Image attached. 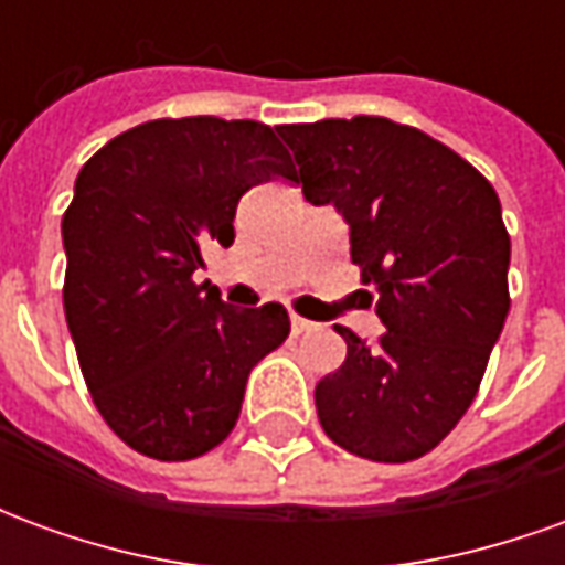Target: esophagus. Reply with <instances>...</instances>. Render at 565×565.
Segmentation results:
<instances>
[{"label": "esophagus", "instance_id": "34e87169", "mask_svg": "<svg viewBox=\"0 0 565 565\" xmlns=\"http://www.w3.org/2000/svg\"><path fill=\"white\" fill-rule=\"evenodd\" d=\"M290 330H294V335H302V332L315 330V323L306 318H299V315H290Z\"/></svg>", "mask_w": 565, "mask_h": 565}]
</instances>
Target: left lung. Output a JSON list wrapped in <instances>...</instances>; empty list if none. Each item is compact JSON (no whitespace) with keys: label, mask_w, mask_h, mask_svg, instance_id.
Returning <instances> with one entry per match:
<instances>
[{"label":"left lung","mask_w":565,"mask_h":565,"mask_svg":"<svg viewBox=\"0 0 565 565\" xmlns=\"http://www.w3.org/2000/svg\"><path fill=\"white\" fill-rule=\"evenodd\" d=\"M311 205L348 223L384 323L366 344L335 323L344 363L315 387L323 433L356 457L408 462L472 405L509 315L511 242L497 190L460 153L387 117L284 124Z\"/></svg>","instance_id":"left-lung-1"}]
</instances>
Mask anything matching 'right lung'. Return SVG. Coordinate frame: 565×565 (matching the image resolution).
I'll return each mask as SVG.
<instances>
[{
    "instance_id": "right-lung-1",
    "label": "right lung",
    "mask_w": 565,
    "mask_h": 565,
    "mask_svg": "<svg viewBox=\"0 0 565 565\" xmlns=\"http://www.w3.org/2000/svg\"><path fill=\"white\" fill-rule=\"evenodd\" d=\"M275 129L181 117L96 150L63 214V306L105 424L153 460H193L233 433L250 369L290 332L278 302L233 308L193 271L233 245L238 199L294 178Z\"/></svg>"
}]
</instances>
